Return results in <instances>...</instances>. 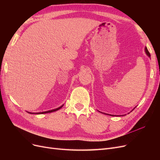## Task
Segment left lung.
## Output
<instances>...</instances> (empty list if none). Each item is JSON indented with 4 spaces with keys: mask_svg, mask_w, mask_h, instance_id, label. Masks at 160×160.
<instances>
[{
    "mask_svg": "<svg viewBox=\"0 0 160 160\" xmlns=\"http://www.w3.org/2000/svg\"><path fill=\"white\" fill-rule=\"evenodd\" d=\"M145 51H146V53L147 54V55H148L149 57H150V56H151V55H150V53H149V52L148 51V49H147V47L145 48Z\"/></svg>",
    "mask_w": 160,
    "mask_h": 160,
    "instance_id": "8db88e82",
    "label": "left lung"
}]
</instances>
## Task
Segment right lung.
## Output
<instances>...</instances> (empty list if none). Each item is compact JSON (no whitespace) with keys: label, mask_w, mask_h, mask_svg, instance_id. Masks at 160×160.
Segmentation results:
<instances>
[{"label":"right lung","mask_w":160,"mask_h":160,"mask_svg":"<svg viewBox=\"0 0 160 160\" xmlns=\"http://www.w3.org/2000/svg\"><path fill=\"white\" fill-rule=\"evenodd\" d=\"M62 106H63V105H61V107H59V108H56V109H52V110H49V111H44V112H39V113H31V112H28V113H31V114H43V113H51V112H54V111H57V110H59V109H60Z\"/></svg>","instance_id":"1"}]
</instances>
